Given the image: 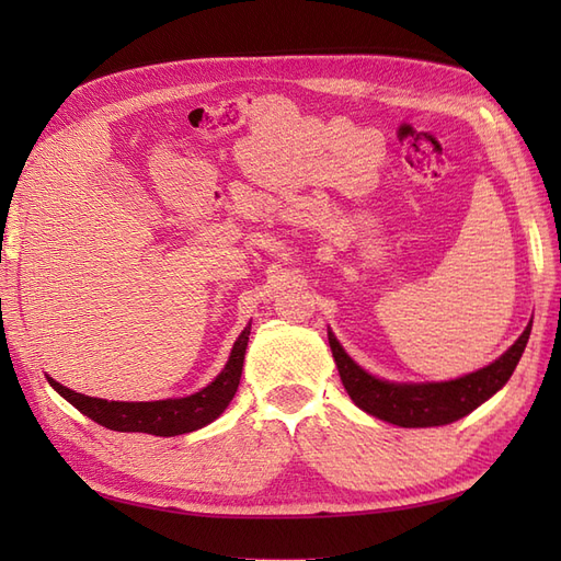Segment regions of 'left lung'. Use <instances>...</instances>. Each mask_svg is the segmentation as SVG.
<instances>
[{"mask_svg": "<svg viewBox=\"0 0 561 561\" xmlns=\"http://www.w3.org/2000/svg\"><path fill=\"white\" fill-rule=\"evenodd\" d=\"M529 334L531 322L499 360L472 371V375L431 383H393L371 377L358 363L351 360V355L332 332H328V339L339 377L360 410L402 428H431L463 419L501 390L513 377Z\"/></svg>", "mask_w": 561, "mask_h": 561, "instance_id": "1", "label": "left lung"}]
</instances>
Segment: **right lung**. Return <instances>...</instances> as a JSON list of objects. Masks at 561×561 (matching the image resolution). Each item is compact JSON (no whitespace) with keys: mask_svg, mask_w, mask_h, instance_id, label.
I'll list each match as a JSON object with an SVG mask.
<instances>
[{"mask_svg":"<svg viewBox=\"0 0 561 561\" xmlns=\"http://www.w3.org/2000/svg\"><path fill=\"white\" fill-rule=\"evenodd\" d=\"M250 339V325L239 334L231 348L225 369L219 371L213 383L201 388L198 393L175 398V400H154V402H107L100 398H89L65 388L56 379H48L58 393L75 404L81 414H87L100 426L118 433H149L161 437H173L182 433H192L208 426L222 414L241 383V371L245 360V348Z\"/></svg>","mask_w":561,"mask_h":561,"instance_id":"add662e5","label":"right lung"}]
</instances>
